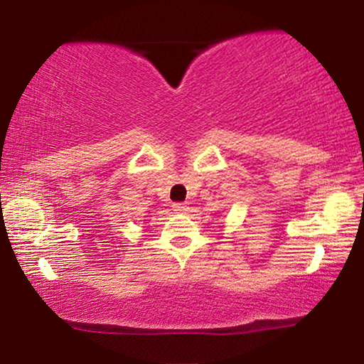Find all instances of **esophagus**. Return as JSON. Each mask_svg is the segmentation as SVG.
<instances>
[{
  "label": "esophagus",
  "instance_id": "1",
  "mask_svg": "<svg viewBox=\"0 0 364 364\" xmlns=\"http://www.w3.org/2000/svg\"><path fill=\"white\" fill-rule=\"evenodd\" d=\"M172 208H173V212H176V213H187L188 212V203H182V202L173 203Z\"/></svg>",
  "mask_w": 364,
  "mask_h": 364
}]
</instances>
